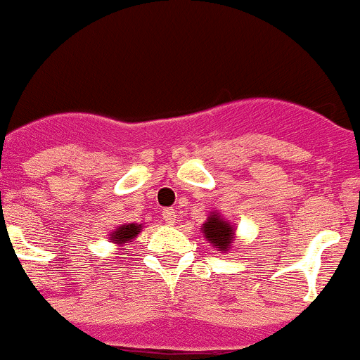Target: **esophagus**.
<instances>
[{"instance_id":"1","label":"esophagus","mask_w":360,"mask_h":360,"mask_svg":"<svg viewBox=\"0 0 360 360\" xmlns=\"http://www.w3.org/2000/svg\"><path fill=\"white\" fill-rule=\"evenodd\" d=\"M162 220H165L168 225H175V221H176L175 210H165V211H162Z\"/></svg>"}]
</instances>
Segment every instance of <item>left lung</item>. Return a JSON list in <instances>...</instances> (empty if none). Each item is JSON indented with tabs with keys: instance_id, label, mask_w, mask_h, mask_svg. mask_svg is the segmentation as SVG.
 <instances>
[{
	"instance_id": "left-lung-1",
	"label": "left lung",
	"mask_w": 360,
	"mask_h": 360,
	"mask_svg": "<svg viewBox=\"0 0 360 360\" xmlns=\"http://www.w3.org/2000/svg\"><path fill=\"white\" fill-rule=\"evenodd\" d=\"M201 231L206 240H210L218 251H227L232 246L236 229L218 213H210L207 220L202 224Z\"/></svg>"
}]
</instances>
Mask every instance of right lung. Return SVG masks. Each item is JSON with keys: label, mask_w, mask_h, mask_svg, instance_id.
Returning a JSON list of instances; mask_svg holds the SVG:
<instances>
[{"label": "right lung", "mask_w": 360, "mask_h": 360, "mask_svg": "<svg viewBox=\"0 0 360 360\" xmlns=\"http://www.w3.org/2000/svg\"><path fill=\"white\" fill-rule=\"evenodd\" d=\"M139 232H142V225L126 224V225H121V227H117L116 231L110 234L109 239L112 240V243L124 246L126 243H131V240L139 236Z\"/></svg>", "instance_id": "1"}]
</instances>
